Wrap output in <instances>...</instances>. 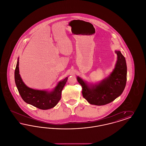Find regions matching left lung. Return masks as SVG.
<instances>
[{"label":"left lung","mask_w":146,"mask_h":146,"mask_svg":"<svg viewBox=\"0 0 146 146\" xmlns=\"http://www.w3.org/2000/svg\"><path fill=\"white\" fill-rule=\"evenodd\" d=\"M117 61L115 68L108 77L100 83L89 85L77 76L82 86L83 97L91 104L102 106L111 103L123 92L126 83L127 66L124 56L120 51H115Z\"/></svg>","instance_id":"obj_1"}]
</instances>
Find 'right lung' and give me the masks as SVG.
Returning <instances> with one entry per match:
<instances>
[{"mask_svg": "<svg viewBox=\"0 0 146 146\" xmlns=\"http://www.w3.org/2000/svg\"><path fill=\"white\" fill-rule=\"evenodd\" d=\"M19 58L15 70V81L23 100L40 110H49L54 107L61 98V92L68 77L60 81L51 91L31 89L23 83L19 74Z\"/></svg>", "mask_w": 146, "mask_h": 146, "instance_id": "add662e5", "label": "right lung"}]
</instances>
